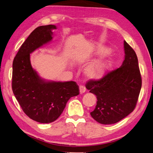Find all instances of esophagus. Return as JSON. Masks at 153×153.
<instances>
[{"instance_id":"esophagus-1","label":"esophagus","mask_w":153,"mask_h":153,"mask_svg":"<svg viewBox=\"0 0 153 153\" xmlns=\"http://www.w3.org/2000/svg\"><path fill=\"white\" fill-rule=\"evenodd\" d=\"M85 91H86V88L83 85H80L79 86V92H80V94H83L84 93Z\"/></svg>"}]
</instances>
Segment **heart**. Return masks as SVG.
<instances>
[{
  "instance_id": "heart-1",
  "label": "heart",
  "mask_w": 153,
  "mask_h": 153,
  "mask_svg": "<svg viewBox=\"0 0 153 153\" xmlns=\"http://www.w3.org/2000/svg\"><path fill=\"white\" fill-rule=\"evenodd\" d=\"M109 53V49L106 47H100L97 49L96 54L104 56L96 60L87 67L85 70V74L88 78L100 79L111 70L114 64V60L111 56H105Z\"/></svg>"
}]
</instances>
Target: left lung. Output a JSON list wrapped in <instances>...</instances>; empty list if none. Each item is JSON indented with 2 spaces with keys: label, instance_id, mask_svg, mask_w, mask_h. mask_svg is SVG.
<instances>
[{
  "label": "left lung",
  "instance_id": "obj_1",
  "mask_svg": "<svg viewBox=\"0 0 153 153\" xmlns=\"http://www.w3.org/2000/svg\"><path fill=\"white\" fill-rule=\"evenodd\" d=\"M125 60L120 68L100 80L86 83L97 102L91 115L99 123L111 125L120 121L136 108L141 88V77L136 52L124 41Z\"/></svg>",
  "mask_w": 153,
  "mask_h": 153
}]
</instances>
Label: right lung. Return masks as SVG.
I'll use <instances>...</instances> for the list:
<instances>
[{"label":"right lung","instance_id":"1","mask_svg":"<svg viewBox=\"0 0 153 153\" xmlns=\"http://www.w3.org/2000/svg\"><path fill=\"white\" fill-rule=\"evenodd\" d=\"M53 25L40 26L21 45L13 61L12 87L25 114L35 121L49 123L61 115L70 98L79 93L75 81H45L32 67L30 54L53 39Z\"/></svg>","mask_w":153,"mask_h":153}]
</instances>
